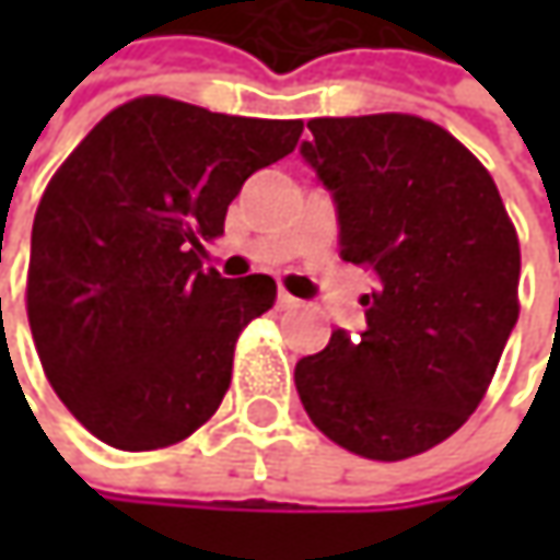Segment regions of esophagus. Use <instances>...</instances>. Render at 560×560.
<instances>
[{"label":"esophagus","instance_id":"1","mask_svg":"<svg viewBox=\"0 0 560 560\" xmlns=\"http://www.w3.org/2000/svg\"><path fill=\"white\" fill-rule=\"evenodd\" d=\"M277 308H280V312H292V308H299V299L290 295L287 290H280L277 292Z\"/></svg>","mask_w":560,"mask_h":560}]
</instances>
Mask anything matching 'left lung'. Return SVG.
<instances>
[{"mask_svg":"<svg viewBox=\"0 0 560 560\" xmlns=\"http://www.w3.org/2000/svg\"><path fill=\"white\" fill-rule=\"evenodd\" d=\"M302 159L330 192L339 258L374 273L364 330L295 364L312 423L374 462L448 440L517 324L521 246L489 171L415 115L308 120Z\"/></svg>","mask_w":560,"mask_h":560,"instance_id":"obj_1","label":"left lung"}]
</instances>
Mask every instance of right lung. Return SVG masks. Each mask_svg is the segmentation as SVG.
Wrapping results in <instances>:
<instances>
[{
	"label": "right lung",
	"mask_w": 560,
	"mask_h": 560,
	"mask_svg": "<svg viewBox=\"0 0 560 560\" xmlns=\"http://www.w3.org/2000/svg\"><path fill=\"white\" fill-rule=\"evenodd\" d=\"M299 137L302 120L142 96L58 167L33 218L27 317L52 389L96 440L164 448L218 411L236 339L277 283L202 270V240Z\"/></svg>",
	"instance_id": "obj_1"
}]
</instances>
